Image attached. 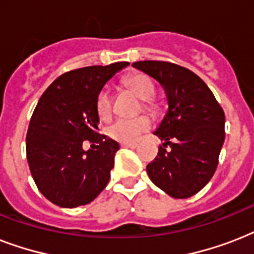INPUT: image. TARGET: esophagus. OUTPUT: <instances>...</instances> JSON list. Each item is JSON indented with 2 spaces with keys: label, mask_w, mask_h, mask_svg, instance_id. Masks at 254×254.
Segmentation results:
<instances>
[{
  "label": "esophagus",
  "mask_w": 254,
  "mask_h": 254,
  "mask_svg": "<svg viewBox=\"0 0 254 254\" xmlns=\"http://www.w3.org/2000/svg\"><path fill=\"white\" fill-rule=\"evenodd\" d=\"M120 145H121L123 147H130V149H135V147L138 146L137 142H121Z\"/></svg>",
  "instance_id": "esophagus-1"
}]
</instances>
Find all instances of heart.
I'll return each instance as SVG.
<instances>
[{"instance_id": "heart-1", "label": "heart", "mask_w": 254, "mask_h": 254, "mask_svg": "<svg viewBox=\"0 0 254 254\" xmlns=\"http://www.w3.org/2000/svg\"><path fill=\"white\" fill-rule=\"evenodd\" d=\"M124 84L143 100L146 109L153 107L151 97L155 93L154 83L145 73H133L124 79ZM96 112L101 120H108L112 113V95L108 88H103L96 97ZM150 127V121L143 116L134 119H119L112 123L107 129L108 135L119 142H134L143 131Z\"/></svg>"}]
</instances>
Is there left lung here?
I'll use <instances>...</instances> for the list:
<instances>
[{"label":"left lung","mask_w":254,"mask_h":254,"mask_svg":"<svg viewBox=\"0 0 254 254\" xmlns=\"http://www.w3.org/2000/svg\"><path fill=\"white\" fill-rule=\"evenodd\" d=\"M133 67L162 85L169 104L154 131L165 142L146 166L147 175L171 197L192 196L216 171L225 138L224 112L204 81L185 67L157 61L135 62Z\"/></svg>","instance_id":"1"}]
</instances>
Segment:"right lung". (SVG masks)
I'll use <instances>...</instances> for the list:
<instances>
[{
  "label": "right lung",
  "mask_w": 254,
  "mask_h": 254,
  "mask_svg": "<svg viewBox=\"0 0 254 254\" xmlns=\"http://www.w3.org/2000/svg\"><path fill=\"white\" fill-rule=\"evenodd\" d=\"M127 65L119 62L65 72L38 101L26 135V155L38 190L54 204H88L108 185L120 146L97 133L96 97ZM83 140L96 143V150L84 151Z\"/></svg>",
  "instance_id": "add662e5"
}]
</instances>
